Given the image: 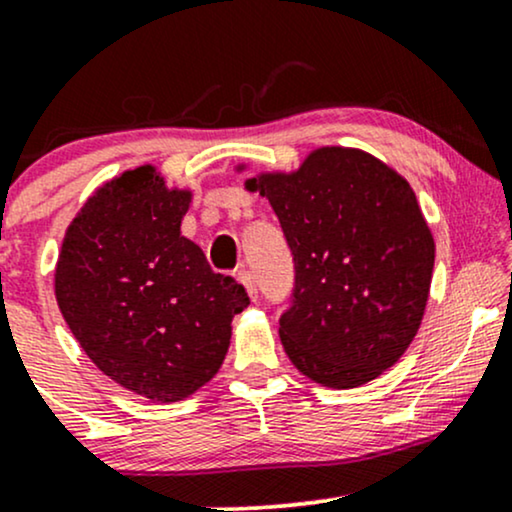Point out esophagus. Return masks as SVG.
I'll use <instances>...</instances> for the list:
<instances>
[{
  "label": "esophagus",
  "instance_id": "34e87169",
  "mask_svg": "<svg viewBox=\"0 0 512 512\" xmlns=\"http://www.w3.org/2000/svg\"><path fill=\"white\" fill-rule=\"evenodd\" d=\"M236 276H238V281H240V284H243L245 289H248V296L252 298V301H257V296H260V291H257V281H255V274H252L248 267H240Z\"/></svg>",
  "mask_w": 512,
  "mask_h": 512
}]
</instances>
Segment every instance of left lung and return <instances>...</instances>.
Masks as SVG:
<instances>
[{"label":"left lung","instance_id":"1","mask_svg":"<svg viewBox=\"0 0 512 512\" xmlns=\"http://www.w3.org/2000/svg\"><path fill=\"white\" fill-rule=\"evenodd\" d=\"M248 187L267 195L293 257L279 317L293 366L327 387L395 366L419 332L436 260L409 182L363 151L327 146Z\"/></svg>","mask_w":512,"mask_h":512}]
</instances>
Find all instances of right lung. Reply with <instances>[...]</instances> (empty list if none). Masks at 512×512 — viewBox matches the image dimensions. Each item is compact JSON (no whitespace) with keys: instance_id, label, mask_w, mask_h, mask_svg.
Returning <instances> with one entry per match:
<instances>
[{"instance_id":"add662e5","label":"right lung","mask_w":512,"mask_h":512,"mask_svg":"<svg viewBox=\"0 0 512 512\" xmlns=\"http://www.w3.org/2000/svg\"><path fill=\"white\" fill-rule=\"evenodd\" d=\"M190 192L168 190L151 166L96 192L64 236L55 272L64 322L86 356L127 390L178 402L226 358L245 286L216 274L180 236Z\"/></svg>"}]
</instances>
